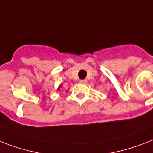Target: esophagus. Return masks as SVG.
Wrapping results in <instances>:
<instances>
[{"instance_id":"1","label":"esophagus","mask_w":153,"mask_h":153,"mask_svg":"<svg viewBox=\"0 0 153 153\" xmlns=\"http://www.w3.org/2000/svg\"><path fill=\"white\" fill-rule=\"evenodd\" d=\"M79 82H80V83H82V84H85V83H86V82H87V81H86V80H84V79H82V80H80V81H79Z\"/></svg>"}]
</instances>
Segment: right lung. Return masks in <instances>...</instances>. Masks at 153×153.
Instances as JSON below:
<instances>
[{"instance_id": "1", "label": "right lung", "mask_w": 153, "mask_h": 153, "mask_svg": "<svg viewBox=\"0 0 153 153\" xmlns=\"http://www.w3.org/2000/svg\"><path fill=\"white\" fill-rule=\"evenodd\" d=\"M60 88H62V85H59V88H58V90H59V89H60Z\"/></svg>"}]
</instances>
